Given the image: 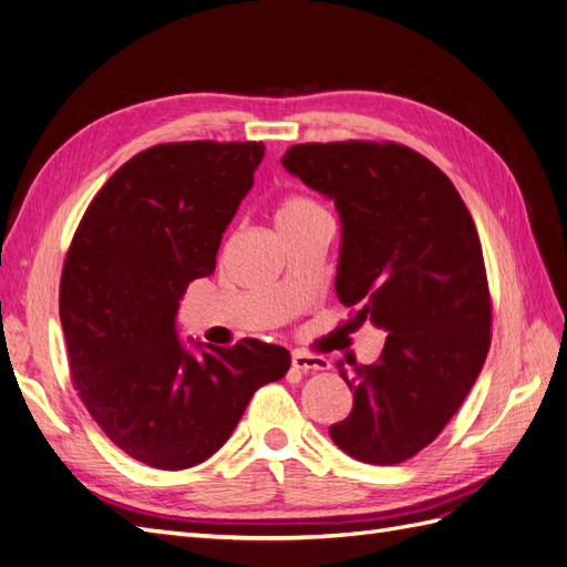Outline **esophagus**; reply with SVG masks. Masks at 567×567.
Here are the masks:
<instances>
[{"mask_svg":"<svg viewBox=\"0 0 567 567\" xmlns=\"http://www.w3.org/2000/svg\"><path fill=\"white\" fill-rule=\"evenodd\" d=\"M290 362H293V369H298L300 373H315V371L329 369V359L317 357V354H307V352H293Z\"/></svg>","mask_w":567,"mask_h":567,"instance_id":"1","label":"esophagus"}]
</instances>
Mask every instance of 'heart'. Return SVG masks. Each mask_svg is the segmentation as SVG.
Instances as JSON below:
<instances>
[{
	"mask_svg": "<svg viewBox=\"0 0 567 567\" xmlns=\"http://www.w3.org/2000/svg\"><path fill=\"white\" fill-rule=\"evenodd\" d=\"M321 210V205L317 200H312L310 196H302V194H286L279 205H277V225H293V221L312 215Z\"/></svg>",
	"mask_w": 567,
	"mask_h": 567,
	"instance_id": "1",
	"label": "heart"
}]
</instances>
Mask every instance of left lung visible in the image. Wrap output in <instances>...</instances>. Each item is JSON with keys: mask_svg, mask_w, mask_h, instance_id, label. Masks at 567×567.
I'll use <instances>...</instances> for the list:
<instances>
[{"mask_svg": "<svg viewBox=\"0 0 567 567\" xmlns=\"http://www.w3.org/2000/svg\"><path fill=\"white\" fill-rule=\"evenodd\" d=\"M290 175L342 221L338 300L388 331L375 364L338 371L354 404L331 440L392 466L427 447L471 392L489 350L492 300L475 221L452 179L394 142L290 146Z\"/></svg>", "mask_w": 567, "mask_h": 567, "instance_id": "1", "label": "left lung"}]
</instances>
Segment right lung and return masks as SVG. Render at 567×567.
<instances>
[{
  "instance_id": "add662e5",
  "label": "right lung",
  "mask_w": 567,
  "mask_h": 567,
  "mask_svg": "<svg viewBox=\"0 0 567 567\" xmlns=\"http://www.w3.org/2000/svg\"><path fill=\"white\" fill-rule=\"evenodd\" d=\"M262 142H175L136 153L84 210L61 274L59 312L73 385L115 447L184 471L229 440L286 348L244 338L188 352L177 310L215 271L221 234L250 192Z\"/></svg>"
}]
</instances>
